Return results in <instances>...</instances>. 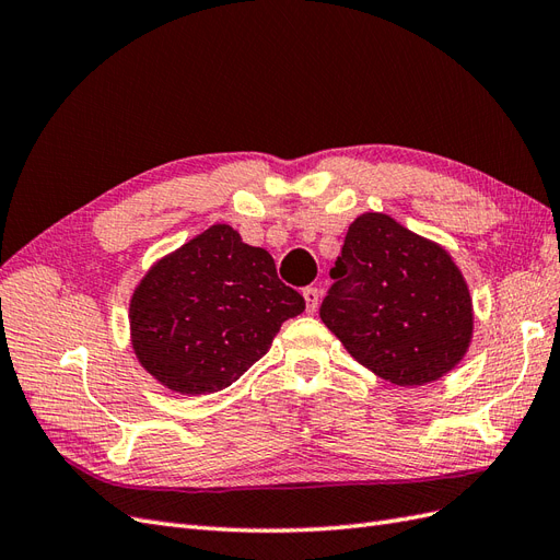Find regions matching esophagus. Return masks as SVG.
I'll use <instances>...</instances> for the list:
<instances>
[{
  "label": "esophagus",
  "mask_w": 560,
  "mask_h": 560,
  "mask_svg": "<svg viewBox=\"0 0 560 560\" xmlns=\"http://www.w3.org/2000/svg\"><path fill=\"white\" fill-rule=\"evenodd\" d=\"M303 299H306V311L315 313L317 311V303H319L317 287H306V290H303Z\"/></svg>",
  "instance_id": "1"
}]
</instances>
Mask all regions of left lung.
Masks as SVG:
<instances>
[{"mask_svg": "<svg viewBox=\"0 0 560 560\" xmlns=\"http://www.w3.org/2000/svg\"><path fill=\"white\" fill-rule=\"evenodd\" d=\"M319 317L362 366L395 385H425L463 360L471 299L451 254L366 212L346 233Z\"/></svg>", "mask_w": 560, "mask_h": 560, "instance_id": "1", "label": "left lung"}]
</instances>
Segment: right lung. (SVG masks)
<instances>
[{"label": "right lung", "instance_id": "add662e5", "mask_svg": "<svg viewBox=\"0 0 560 560\" xmlns=\"http://www.w3.org/2000/svg\"><path fill=\"white\" fill-rule=\"evenodd\" d=\"M306 308L276 261L241 233L214 224L151 266L130 299L140 364L182 395L238 381L268 352L282 322Z\"/></svg>", "mask_w": 560, "mask_h": 560}]
</instances>
